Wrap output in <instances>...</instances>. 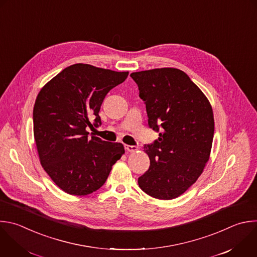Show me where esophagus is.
<instances>
[{"mask_svg": "<svg viewBox=\"0 0 257 257\" xmlns=\"http://www.w3.org/2000/svg\"><path fill=\"white\" fill-rule=\"evenodd\" d=\"M125 150L128 152H135L138 150V148L136 146H132V145H125Z\"/></svg>", "mask_w": 257, "mask_h": 257, "instance_id": "obj_1", "label": "esophagus"}]
</instances>
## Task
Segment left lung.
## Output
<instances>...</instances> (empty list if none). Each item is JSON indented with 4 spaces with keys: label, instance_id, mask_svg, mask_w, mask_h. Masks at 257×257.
<instances>
[{
    "label": "left lung",
    "instance_id": "left-lung-1",
    "mask_svg": "<svg viewBox=\"0 0 257 257\" xmlns=\"http://www.w3.org/2000/svg\"><path fill=\"white\" fill-rule=\"evenodd\" d=\"M130 76L146 105L149 127L159 132L144 146L150 166L138 185L155 199H176L196 183L209 160L215 129L211 104L181 69L154 68Z\"/></svg>",
    "mask_w": 257,
    "mask_h": 257
}]
</instances>
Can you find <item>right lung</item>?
<instances>
[{"mask_svg":"<svg viewBox=\"0 0 257 257\" xmlns=\"http://www.w3.org/2000/svg\"><path fill=\"white\" fill-rule=\"evenodd\" d=\"M90 64L67 66L39 92L33 109V131L40 163L54 184L73 196H87L107 181L125 153L118 142L89 137L99 127L106 95L128 76Z\"/></svg>","mask_w":257,"mask_h":257,"instance_id":"obj_1","label":"right lung"}]
</instances>
